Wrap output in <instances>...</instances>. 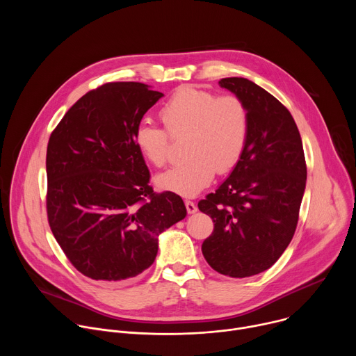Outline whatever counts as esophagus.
Segmentation results:
<instances>
[{"label": "esophagus", "mask_w": 356, "mask_h": 356, "mask_svg": "<svg viewBox=\"0 0 356 356\" xmlns=\"http://www.w3.org/2000/svg\"><path fill=\"white\" fill-rule=\"evenodd\" d=\"M184 204H186V210H187V213H188V214H194V213H197V206L194 204L193 201L187 200V201H184Z\"/></svg>", "instance_id": "34e87169"}]
</instances>
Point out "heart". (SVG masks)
Returning a JSON list of instances; mask_svg holds the SVG:
<instances>
[{
	"label": "heart",
	"instance_id": "heart-1",
	"mask_svg": "<svg viewBox=\"0 0 356 356\" xmlns=\"http://www.w3.org/2000/svg\"><path fill=\"white\" fill-rule=\"evenodd\" d=\"M161 118L166 130L142 122L135 131V143L149 163L163 168L170 156V136L187 135V159L156 177L162 190L193 197L213 181L217 172H231L246 149L250 115L236 95L181 86L162 107Z\"/></svg>",
	"mask_w": 356,
	"mask_h": 356
}]
</instances>
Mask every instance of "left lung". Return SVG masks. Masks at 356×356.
Segmentation results:
<instances>
[{"label": "left lung", "instance_id": "8db88e82", "mask_svg": "<svg viewBox=\"0 0 356 356\" xmlns=\"http://www.w3.org/2000/svg\"><path fill=\"white\" fill-rule=\"evenodd\" d=\"M218 84L243 99L250 115L246 149L229 177L198 209L214 231L201 250L209 265L229 277L268 270L290 243L307 180L297 125L270 92L243 77Z\"/></svg>", "mask_w": 356, "mask_h": 356}]
</instances>
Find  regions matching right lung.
<instances>
[{"label": "right lung", "mask_w": 356, "mask_h": 356, "mask_svg": "<svg viewBox=\"0 0 356 356\" xmlns=\"http://www.w3.org/2000/svg\"><path fill=\"white\" fill-rule=\"evenodd\" d=\"M163 97L115 81L84 94L49 138L47 221L84 276L121 282L154 264L159 235L187 214L180 195L155 193L135 143L145 113Z\"/></svg>", "instance_id": "1"}]
</instances>
